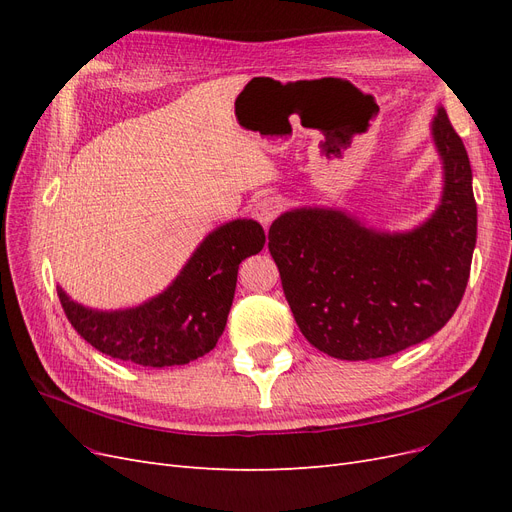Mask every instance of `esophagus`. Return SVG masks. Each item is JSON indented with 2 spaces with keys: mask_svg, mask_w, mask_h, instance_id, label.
<instances>
[{
  "mask_svg": "<svg viewBox=\"0 0 512 512\" xmlns=\"http://www.w3.org/2000/svg\"><path fill=\"white\" fill-rule=\"evenodd\" d=\"M280 209H282V200L273 194H265V196H258L254 200L252 215L262 226H269L277 218Z\"/></svg>",
  "mask_w": 512,
  "mask_h": 512,
  "instance_id": "obj_1",
  "label": "esophagus"
}]
</instances>
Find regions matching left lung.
Listing matches in <instances>:
<instances>
[{
  "mask_svg": "<svg viewBox=\"0 0 512 512\" xmlns=\"http://www.w3.org/2000/svg\"><path fill=\"white\" fill-rule=\"evenodd\" d=\"M431 138L442 162L436 209L410 230H378L346 209L297 207L269 228V252L301 333L342 361L425 342L466 292L476 245L468 151L444 106Z\"/></svg>",
  "mask_w": 512,
  "mask_h": 512,
  "instance_id": "obj_1",
  "label": "left lung"
}]
</instances>
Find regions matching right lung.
Listing matches in <instances>:
<instances>
[{"instance_id": "1", "label": "right lung", "mask_w": 512, "mask_h": 512, "mask_svg": "<svg viewBox=\"0 0 512 512\" xmlns=\"http://www.w3.org/2000/svg\"><path fill=\"white\" fill-rule=\"evenodd\" d=\"M265 247L254 220H230L200 241L179 275L156 297L123 309H94L57 286L61 307L87 344L143 367L185 365L224 333L241 260Z\"/></svg>"}]
</instances>
